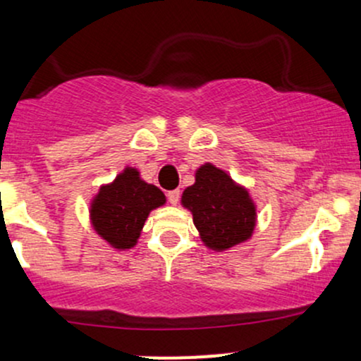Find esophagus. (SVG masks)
Returning <instances> with one entry per match:
<instances>
[{
    "mask_svg": "<svg viewBox=\"0 0 361 361\" xmlns=\"http://www.w3.org/2000/svg\"><path fill=\"white\" fill-rule=\"evenodd\" d=\"M180 190H173V192L168 193V200L171 205H176L180 202Z\"/></svg>",
    "mask_w": 361,
    "mask_h": 361,
    "instance_id": "1",
    "label": "esophagus"
}]
</instances>
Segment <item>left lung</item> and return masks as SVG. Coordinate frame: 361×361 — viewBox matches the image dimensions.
Returning a JSON list of instances; mask_svg holds the SVG:
<instances>
[{"instance_id": "8db88e82", "label": "left lung", "mask_w": 361, "mask_h": 361, "mask_svg": "<svg viewBox=\"0 0 361 361\" xmlns=\"http://www.w3.org/2000/svg\"><path fill=\"white\" fill-rule=\"evenodd\" d=\"M181 205L193 215L202 243L212 251H227L252 235L256 205L250 192L212 163L195 171V183L181 195Z\"/></svg>"}]
</instances>
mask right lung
<instances>
[{
    "mask_svg": "<svg viewBox=\"0 0 361 361\" xmlns=\"http://www.w3.org/2000/svg\"><path fill=\"white\" fill-rule=\"evenodd\" d=\"M164 204V193L146 183L139 169L127 166L111 183L100 186L90 204V221L103 241L126 251L137 244L151 210Z\"/></svg>",
    "mask_w": 361,
    "mask_h": 361,
    "instance_id": "obj_1",
    "label": "right lung"
}]
</instances>
